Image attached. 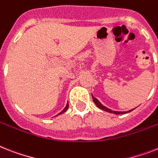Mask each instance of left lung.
Here are the masks:
<instances>
[{"mask_svg": "<svg viewBox=\"0 0 158 158\" xmlns=\"http://www.w3.org/2000/svg\"><path fill=\"white\" fill-rule=\"evenodd\" d=\"M92 100H93V101H94V103L96 104V106H97L99 109L104 110V111H106V112L112 113V114H127V113H129V112H131V111H132V110H134V109H133V110H129V111H126V112H122V111H114V110H110V109L107 108V107H106L105 106H103V105H102V104H101V102H100V101H98L97 98H96V97H94L93 96H92Z\"/></svg>", "mask_w": 158, "mask_h": 158, "instance_id": "1", "label": "left lung"}]
</instances>
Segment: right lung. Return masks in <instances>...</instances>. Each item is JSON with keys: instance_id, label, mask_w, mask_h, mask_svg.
Instances as JSON below:
<instances>
[{"instance_id": "add662e5", "label": "right lung", "mask_w": 158, "mask_h": 158, "mask_svg": "<svg viewBox=\"0 0 158 158\" xmlns=\"http://www.w3.org/2000/svg\"><path fill=\"white\" fill-rule=\"evenodd\" d=\"M68 107H69V104L67 103V104H66V107H65V108H64V110H62V111H61V113H59V114H57V115H59V114H63L64 112H66V110H67Z\"/></svg>"}]
</instances>
